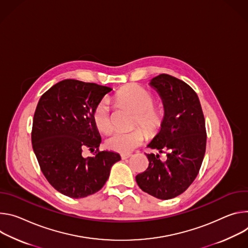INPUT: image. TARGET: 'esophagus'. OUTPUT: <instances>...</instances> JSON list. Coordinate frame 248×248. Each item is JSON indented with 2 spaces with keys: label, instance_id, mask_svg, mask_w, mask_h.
Instances as JSON below:
<instances>
[{
  "label": "esophagus",
  "instance_id": "esophagus-1",
  "mask_svg": "<svg viewBox=\"0 0 248 248\" xmlns=\"http://www.w3.org/2000/svg\"><path fill=\"white\" fill-rule=\"evenodd\" d=\"M131 155H132L131 154H122V155H121V158H122V159H126V158L130 157Z\"/></svg>",
  "mask_w": 248,
  "mask_h": 248
}]
</instances>
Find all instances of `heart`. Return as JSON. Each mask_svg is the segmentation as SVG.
I'll use <instances>...</instances> for the list:
<instances>
[{"label": "heart", "instance_id": "obj_1", "mask_svg": "<svg viewBox=\"0 0 248 248\" xmlns=\"http://www.w3.org/2000/svg\"><path fill=\"white\" fill-rule=\"evenodd\" d=\"M116 99L129 105L137 112L136 124L139 123L149 134L155 132L161 125L163 112L160 108L154 107V97L144 88L133 85L120 90ZM93 122L96 128L103 133L112 127L111 108L107 98L102 99L96 106L93 113ZM145 140V133L142 129L136 128L131 131H114L109 135L106 145L115 152L127 154L139 147Z\"/></svg>", "mask_w": 248, "mask_h": 248}]
</instances>
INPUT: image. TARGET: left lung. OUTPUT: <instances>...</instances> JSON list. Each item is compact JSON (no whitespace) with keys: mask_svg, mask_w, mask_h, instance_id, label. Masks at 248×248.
Segmentation results:
<instances>
[{"mask_svg":"<svg viewBox=\"0 0 248 248\" xmlns=\"http://www.w3.org/2000/svg\"><path fill=\"white\" fill-rule=\"evenodd\" d=\"M163 105L159 131L148 144L158 153L167 151V159L147 154L149 168L136 176L146 193L160 199L174 198L196 178L206 151L205 118L196 93L186 82L161 74L149 82Z\"/></svg>","mask_w":248,"mask_h":248,"instance_id":"1","label":"left lung"}]
</instances>
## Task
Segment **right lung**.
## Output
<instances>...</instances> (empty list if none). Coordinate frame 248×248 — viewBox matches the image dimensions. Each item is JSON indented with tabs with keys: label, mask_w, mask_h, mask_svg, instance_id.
<instances>
[{
	"label": "right lung",
	"mask_w": 248,
	"mask_h": 248,
	"mask_svg": "<svg viewBox=\"0 0 248 248\" xmlns=\"http://www.w3.org/2000/svg\"><path fill=\"white\" fill-rule=\"evenodd\" d=\"M108 87L64 79L39 99L33 117L31 142L40 169L49 183L71 198H84L99 191L110 170L121 159L113 151L84 157L82 150L94 151L101 137L93 113Z\"/></svg>",
	"instance_id": "add662e5"
}]
</instances>
